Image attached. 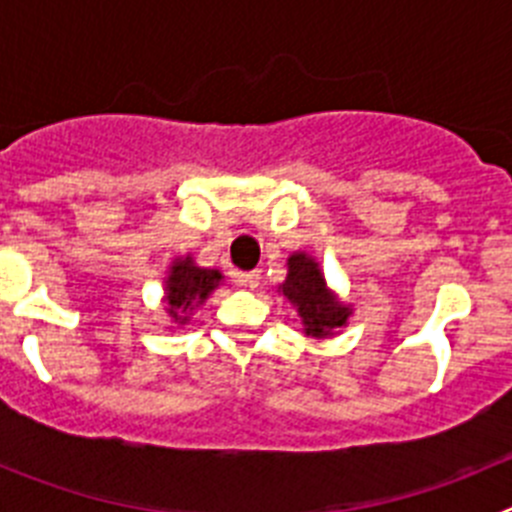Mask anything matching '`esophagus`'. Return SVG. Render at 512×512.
Returning a JSON list of instances; mask_svg holds the SVG:
<instances>
[{"label":"esophagus","instance_id":"34e87169","mask_svg":"<svg viewBox=\"0 0 512 512\" xmlns=\"http://www.w3.org/2000/svg\"><path fill=\"white\" fill-rule=\"evenodd\" d=\"M233 279H235V282H238V284H241V287L256 289V287H259V282H261V271H259V269H253V271H235Z\"/></svg>","mask_w":512,"mask_h":512}]
</instances>
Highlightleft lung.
<instances>
[{"mask_svg":"<svg viewBox=\"0 0 512 512\" xmlns=\"http://www.w3.org/2000/svg\"><path fill=\"white\" fill-rule=\"evenodd\" d=\"M282 292L292 305H297L307 336H328L330 330L346 323L348 307L333 300L318 264L305 253H295L289 259V274Z\"/></svg>","mask_w":512,"mask_h":512,"instance_id":"left-lung-1","label":"left lung"}]
</instances>
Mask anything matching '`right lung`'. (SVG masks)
<instances>
[{
	"instance_id": "right-lung-1",
	"label": "right lung",
	"mask_w": 512,
	"mask_h": 512,
	"mask_svg": "<svg viewBox=\"0 0 512 512\" xmlns=\"http://www.w3.org/2000/svg\"><path fill=\"white\" fill-rule=\"evenodd\" d=\"M220 282V271L200 269L192 259L176 261L171 266V277L166 282V300H169V315L182 320V312L192 310L197 302L205 300Z\"/></svg>"
}]
</instances>
